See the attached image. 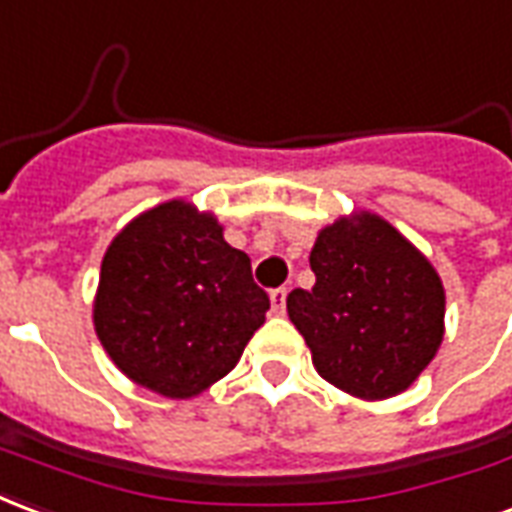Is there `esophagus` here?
<instances>
[{
    "label": "esophagus",
    "mask_w": 512,
    "mask_h": 512,
    "mask_svg": "<svg viewBox=\"0 0 512 512\" xmlns=\"http://www.w3.org/2000/svg\"><path fill=\"white\" fill-rule=\"evenodd\" d=\"M270 302L272 313H275V316H283V311H286V289H272Z\"/></svg>",
    "instance_id": "1"
}]
</instances>
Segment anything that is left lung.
I'll return each instance as SVG.
<instances>
[{
  "label": "left lung",
  "mask_w": 512,
  "mask_h": 512,
  "mask_svg": "<svg viewBox=\"0 0 512 512\" xmlns=\"http://www.w3.org/2000/svg\"><path fill=\"white\" fill-rule=\"evenodd\" d=\"M311 270L313 289H294L286 311L319 376L363 401L412 387L445 338L434 264L393 223L363 210L319 231Z\"/></svg>",
  "instance_id": "obj_1"
}]
</instances>
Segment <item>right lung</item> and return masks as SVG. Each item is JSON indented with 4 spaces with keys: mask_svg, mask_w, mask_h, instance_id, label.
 <instances>
[{
    "mask_svg": "<svg viewBox=\"0 0 512 512\" xmlns=\"http://www.w3.org/2000/svg\"><path fill=\"white\" fill-rule=\"evenodd\" d=\"M267 311L248 253L223 240L212 212L171 199L111 240L92 322L130 382L182 401L229 374Z\"/></svg>",
    "mask_w": 512,
    "mask_h": 512,
    "instance_id": "add662e5",
    "label": "right lung"
}]
</instances>
